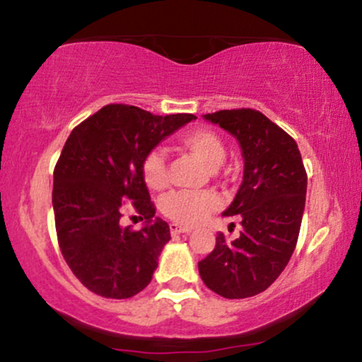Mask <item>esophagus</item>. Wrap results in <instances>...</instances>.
<instances>
[{"instance_id": "1", "label": "esophagus", "mask_w": 362, "mask_h": 362, "mask_svg": "<svg viewBox=\"0 0 362 362\" xmlns=\"http://www.w3.org/2000/svg\"><path fill=\"white\" fill-rule=\"evenodd\" d=\"M192 227L188 226H181V224H170V233L173 234H185V233H192Z\"/></svg>"}]
</instances>
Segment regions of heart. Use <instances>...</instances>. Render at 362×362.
I'll use <instances>...</instances> for the list:
<instances>
[{
    "label": "heart",
    "instance_id": "heart-1",
    "mask_svg": "<svg viewBox=\"0 0 362 362\" xmlns=\"http://www.w3.org/2000/svg\"><path fill=\"white\" fill-rule=\"evenodd\" d=\"M177 145L197 157L209 169H218L226 160V145L217 133L209 128H193L177 136ZM141 173L148 188L162 189L168 185V165L160 152L153 150L145 156ZM221 206V198L215 193H170L162 202V210L180 224L194 226L205 221Z\"/></svg>",
    "mask_w": 362,
    "mask_h": 362
}]
</instances>
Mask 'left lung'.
I'll use <instances>...</instances> for the list:
<instances>
[{
	"mask_svg": "<svg viewBox=\"0 0 362 362\" xmlns=\"http://www.w3.org/2000/svg\"><path fill=\"white\" fill-rule=\"evenodd\" d=\"M203 117L238 140L245 168L233 203L222 212L241 215V234L234 241L217 234L198 272L222 298H251L269 289L294 253L306 203V170L298 144L259 111L233 109Z\"/></svg>",
	"mask_w": 362,
	"mask_h": 362,
	"instance_id": "1",
	"label": "left lung"
}]
</instances>
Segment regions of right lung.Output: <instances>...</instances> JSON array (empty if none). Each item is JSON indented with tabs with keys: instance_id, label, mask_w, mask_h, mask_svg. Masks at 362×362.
Wrapping results in <instances>:
<instances>
[{
	"instance_id": "obj_1",
	"label": "right lung",
	"mask_w": 362,
	"mask_h": 362,
	"mask_svg": "<svg viewBox=\"0 0 362 362\" xmlns=\"http://www.w3.org/2000/svg\"><path fill=\"white\" fill-rule=\"evenodd\" d=\"M193 119L197 116H156L135 105L109 104L70 133L54 168L52 209L61 253L88 291L128 299L150 284L170 230L153 217L141 164L164 138ZM124 199L144 215L140 231L119 224Z\"/></svg>"
}]
</instances>
